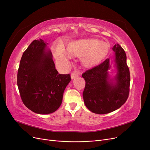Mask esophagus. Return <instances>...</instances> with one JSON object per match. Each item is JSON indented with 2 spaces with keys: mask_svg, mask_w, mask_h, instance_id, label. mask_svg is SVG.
Wrapping results in <instances>:
<instances>
[{
  "mask_svg": "<svg viewBox=\"0 0 150 150\" xmlns=\"http://www.w3.org/2000/svg\"><path fill=\"white\" fill-rule=\"evenodd\" d=\"M78 76H79V74H78V72H73L71 74V79H74L76 78H77V77H78Z\"/></svg>",
  "mask_w": 150,
  "mask_h": 150,
  "instance_id": "esophagus-1",
  "label": "esophagus"
}]
</instances>
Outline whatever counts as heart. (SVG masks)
Listing matches in <instances>:
<instances>
[{"label":"heart","instance_id":"heart-1","mask_svg":"<svg viewBox=\"0 0 150 150\" xmlns=\"http://www.w3.org/2000/svg\"><path fill=\"white\" fill-rule=\"evenodd\" d=\"M52 49L56 59L60 64H66L72 56L81 57L85 67H93L99 65L106 57L110 46L98 39H81L70 42L67 51L60 42L54 44Z\"/></svg>","mask_w":150,"mask_h":150}]
</instances>
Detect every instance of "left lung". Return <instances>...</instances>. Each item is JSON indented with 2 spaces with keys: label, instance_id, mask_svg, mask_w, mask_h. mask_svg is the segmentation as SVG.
I'll list each match as a JSON object with an SVG mask.
<instances>
[{
  "label": "left lung",
  "instance_id": "left-lung-1",
  "mask_svg": "<svg viewBox=\"0 0 150 150\" xmlns=\"http://www.w3.org/2000/svg\"><path fill=\"white\" fill-rule=\"evenodd\" d=\"M112 51L116 68L113 78L108 72L111 67L110 59L82 75L86 81L83 93L84 104L96 114L104 115L117 110L128 98L130 74L126 53L118 44L112 47Z\"/></svg>",
  "mask_w": 150,
  "mask_h": 150
}]
</instances>
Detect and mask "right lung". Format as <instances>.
<instances>
[{
	"label": "right lung",
	"mask_w": 150,
	"mask_h": 150,
	"mask_svg": "<svg viewBox=\"0 0 150 150\" xmlns=\"http://www.w3.org/2000/svg\"><path fill=\"white\" fill-rule=\"evenodd\" d=\"M48 44L34 40L22 54L17 72V86L22 101L30 110L40 115L56 111L71 76L59 74Z\"/></svg>",
	"instance_id": "add662e5"
}]
</instances>
